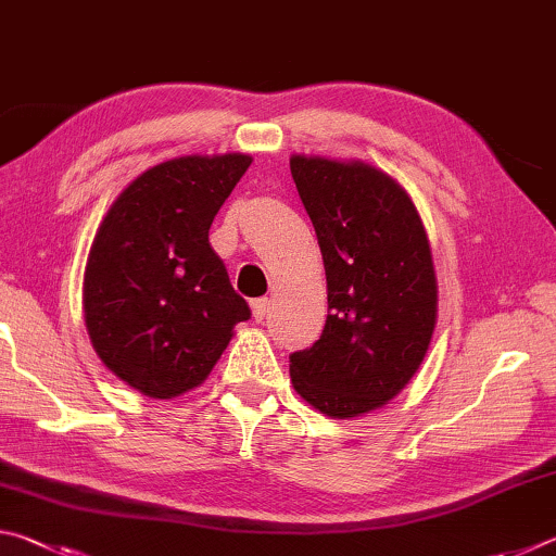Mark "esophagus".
<instances>
[{"label":"esophagus","mask_w":556,"mask_h":556,"mask_svg":"<svg viewBox=\"0 0 556 556\" xmlns=\"http://www.w3.org/2000/svg\"><path fill=\"white\" fill-rule=\"evenodd\" d=\"M267 314H269V301L267 299H255V301H252V316H255L257 324L265 321Z\"/></svg>","instance_id":"esophagus-1"}]
</instances>
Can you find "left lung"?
I'll list each match as a JSON object with an SVG mask.
<instances>
[{
	"label": "left lung",
	"mask_w": 556,
	"mask_h": 556,
	"mask_svg": "<svg viewBox=\"0 0 556 556\" xmlns=\"http://www.w3.org/2000/svg\"><path fill=\"white\" fill-rule=\"evenodd\" d=\"M324 255L318 341L289 355L294 390L326 417H361L404 390L437 326V275L409 193L365 162L289 159Z\"/></svg>",
	"instance_id": "left-lung-1"
}]
</instances>
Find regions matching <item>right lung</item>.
<instances>
[{
	"instance_id": "1",
	"label": "right lung",
	"mask_w": 556,
	"mask_h": 556,
	"mask_svg": "<svg viewBox=\"0 0 556 556\" xmlns=\"http://www.w3.org/2000/svg\"><path fill=\"white\" fill-rule=\"evenodd\" d=\"M248 154L178 156L137 176L92 240L83 312L92 348L129 388L172 400L208 378L250 306L208 242Z\"/></svg>"
}]
</instances>
